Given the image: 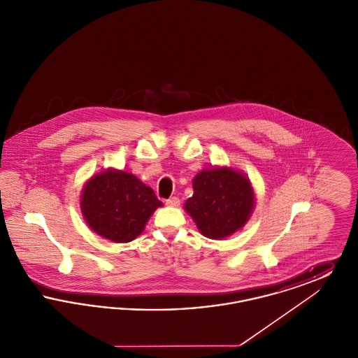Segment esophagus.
I'll return each mask as SVG.
<instances>
[{
	"mask_svg": "<svg viewBox=\"0 0 358 358\" xmlns=\"http://www.w3.org/2000/svg\"><path fill=\"white\" fill-rule=\"evenodd\" d=\"M166 205L168 206H178L180 205V200L177 197H171L169 200H166Z\"/></svg>",
	"mask_w": 358,
	"mask_h": 358,
	"instance_id": "esophagus-1",
	"label": "esophagus"
}]
</instances>
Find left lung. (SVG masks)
Listing matches in <instances>:
<instances>
[{
  "mask_svg": "<svg viewBox=\"0 0 358 358\" xmlns=\"http://www.w3.org/2000/svg\"><path fill=\"white\" fill-rule=\"evenodd\" d=\"M193 196L184 209L205 238L222 240L240 231L255 208V192L245 173L212 166L193 178Z\"/></svg>",
  "mask_w": 358,
  "mask_h": 358,
  "instance_id": "left-lung-1",
  "label": "left lung"
}]
</instances>
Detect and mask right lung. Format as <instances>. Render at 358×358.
<instances>
[{"mask_svg": "<svg viewBox=\"0 0 358 358\" xmlns=\"http://www.w3.org/2000/svg\"><path fill=\"white\" fill-rule=\"evenodd\" d=\"M162 205L152 187L134 174L114 168L91 176L80 193V210L87 225L114 243L138 238Z\"/></svg>", "mask_w": 358, "mask_h": 358, "instance_id": "1", "label": "right lung"}]
</instances>
